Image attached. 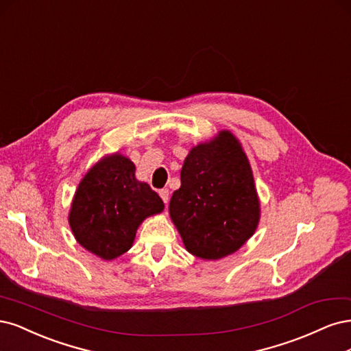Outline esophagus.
<instances>
[{"instance_id": "34e87169", "label": "esophagus", "mask_w": 351, "mask_h": 351, "mask_svg": "<svg viewBox=\"0 0 351 351\" xmlns=\"http://www.w3.org/2000/svg\"><path fill=\"white\" fill-rule=\"evenodd\" d=\"M159 194H160V197H162V199H163L165 204H167V201H169V194H171V192H169V189H167V188H163V189H160V191H159Z\"/></svg>"}]
</instances>
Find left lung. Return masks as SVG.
<instances>
[{"label":"left lung","mask_w":351,"mask_h":351,"mask_svg":"<svg viewBox=\"0 0 351 351\" xmlns=\"http://www.w3.org/2000/svg\"><path fill=\"white\" fill-rule=\"evenodd\" d=\"M169 213L188 252L202 259L230 255L254 234L259 221L254 175L232 132L221 131L189 152Z\"/></svg>","instance_id":"obj_1"}]
</instances>
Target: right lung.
Returning a JSON list of instances; mask_svg holds the SVG:
<instances>
[{"label": "right lung", "instance_id": "1", "mask_svg": "<svg viewBox=\"0 0 351 351\" xmlns=\"http://www.w3.org/2000/svg\"><path fill=\"white\" fill-rule=\"evenodd\" d=\"M163 208L157 192L135 179L134 163L117 153L83 178L69 220L78 243L101 259H114L132 246L140 223Z\"/></svg>", "mask_w": 351, "mask_h": 351}]
</instances>
